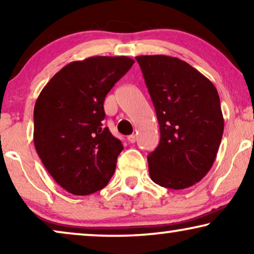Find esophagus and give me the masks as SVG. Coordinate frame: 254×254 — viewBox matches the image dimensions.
<instances>
[{
    "instance_id": "obj_1",
    "label": "esophagus",
    "mask_w": 254,
    "mask_h": 254,
    "mask_svg": "<svg viewBox=\"0 0 254 254\" xmlns=\"http://www.w3.org/2000/svg\"><path fill=\"white\" fill-rule=\"evenodd\" d=\"M127 140L129 143H134V142L136 141V136H135V135H129V136L127 137Z\"/></svg>"
}]
</instances>
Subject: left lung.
<instances>
[{
	"mask_svg": "<svg viewBox=\"0 0 254 254\" xmlns=\"http://www.w3.org/2000/svg\"><path fill=\"white\" fill-rule=\"evenodd\" d=\"M136 60L161 131L158 147L148 155L150 178L172 190L195 185L213 166L223 135L217 90L178 58L141 55Z\"/></svg>",
	"mask_w": 254,
	"mask_h": 254,
	"instance_id": "8db88e82",
	"label": "left lung"
}]
</instances>
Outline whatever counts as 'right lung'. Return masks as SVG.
Listing matches in <instances>:
<instances>
[{"label": "right lung", "mask_w": 254, "mask_h": 254, "mask_svg": "<svg viewBox=\"0 0 254 254\" xmlns=\"http://www.w3.org/2000/svg\"><path fill=\"white\" fill-rule=\"evenodd\" d=\"M127 57H92L64 65L34 105L33 142L53 179L74 195L107 185L124 147L102 121L104 100L129 70Z\"/></svg>", "instance_id": "1"}]
</instances>
